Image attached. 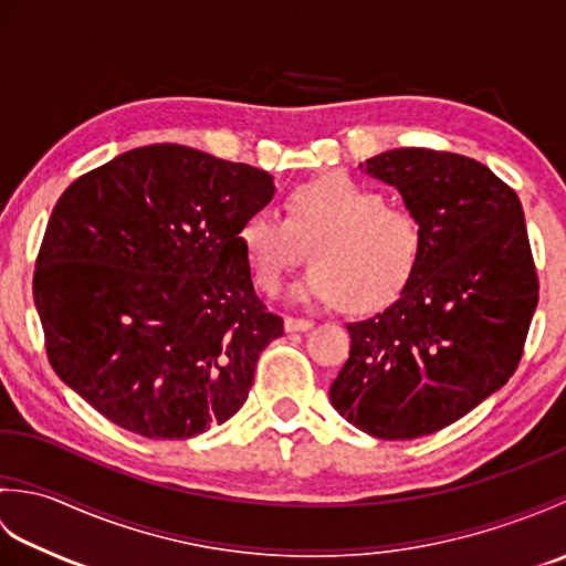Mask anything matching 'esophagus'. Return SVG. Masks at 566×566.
<instances>
[{
    "label": "esophagus",
    "instance_id": "esophagus-1",
    "mask_svg": "<svg viewBox=\"0 0 566 566\" xmlns=\"http://www.w3.org/2000/svg\"><path fill=\"white\" fill-rule=\"evenodd\" d=\"M311 326H314V321H308V318H294V316L284 318V331L286 333H304Z\"/></svg>",
    "mask_w": 566,
    "mask_h": 566
}]
</instances>
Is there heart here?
<instances>
[{"mask_svg":"<svg viewBox=\"0 0 566 566\" xmlns=\"http://www.w3.org/2000/svg\"><path fill=\"white\" fill-rule=\"evenodd\" d=\"M282 211L284 221L252 211L235 233L264 294L280 292L308 252L314 268L294 286V298L371 311L411 282L423 255L418 216L355 177L323 175L296 185L284 195Z\"/></svg>","mask_w":566,"mask_h":566,"instance_id":"1","label":"heart"}]
</instances>
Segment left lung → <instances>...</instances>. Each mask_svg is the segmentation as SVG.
Listing matches in <instances>:
<instances>
[{
	"label": "left lung",
	"instance_id": "left-lung-1",
	"mask_svg": "<svg viewBox=\"0 0 566 566\" xmlns=\"http://www.w3.org/2000/svg\"><path fill=\"white\" fill-rule=\"evenodd\" d=\"M365 170L401 191L423 226V255L394 304L347 323L350 357L331 403L371 438L413 440L513 377L539 282L521 199L486 165L399 148Z\"/></svg>",
	"mask_w": 566,
	"mask_h": 566
}]
</instances>
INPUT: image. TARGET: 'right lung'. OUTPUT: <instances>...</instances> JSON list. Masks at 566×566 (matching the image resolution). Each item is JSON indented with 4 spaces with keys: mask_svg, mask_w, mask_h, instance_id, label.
<instances>
[{
    "mask_svg": "<svg viewBox=\"0 0 566 566\" xmlns=\"http://www.w3.org/2000/svg\"><path fill=\"white\" fill-rule=\"evenodd\" d=\"M272 195L264 170L175 143L77 177L33 272L55 375L143 438H195L235 416L284 333L235 243Z\"/></svg>",
    "mask_w": 566,
    "mask_h": 566,
    "instance_id": "obj_1",
    "label": "right lung"
}]
</instances>
